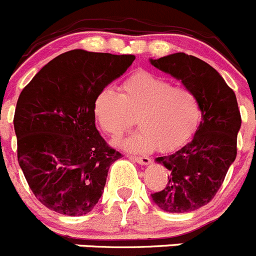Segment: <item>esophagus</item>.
Returning <instances> with one entry per match:
<instances>
[{
  "instance_id": "1",
  "label": "esophagus",
  "mask_w": 256,
  "mask_h": 256,
  "mask_svg": "<svg viewBox=\"0 0 256 256\" xmlns=\"http://www.w3.org/2000/svg\"><path fill=\"white\" fill-rule=\"evenodd\" d=\"M130 160L134 161V162L140 164V165H148L150 162H151V160H150L148 157L146 156H130Z\"/></svg>"
}]
</instances>
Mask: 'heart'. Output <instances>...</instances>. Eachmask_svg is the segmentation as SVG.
Returning a JSON list of instances; mask_svg holds the SVG:
<instances>
[{"instance_id": "obj_1", "label": "heart", "mask_w": 256, "mask_h": 256, "mask_svg": "<svg viewBox=\"0 0 256 256\" xmlns=\"http://www.w3.org/2000/svg\"><path fill=\"white\" fill-rule=\"evenodd\" d=\"M94 116L100 128L114 138L130 130L136 116L140 128L119 144L126 151L148 152L157 146L171 151L194 134L202 104L193 88L140 71L122 82L120 94L102 88L94 100Z\"/></svg>"}]
</instances>
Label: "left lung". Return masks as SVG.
<instances>
[{
	"label": "left lung",
	"mask_w": 256,
	"mask_h": 256,
	"mask_svg": "<svg viewBox=\"0 0 256 256\" xmlns=\"http://www.w3.org/2000/svg\"><path fill=\"white\" fill-rule=\"evenodd\" d=\"M152 66L193 88L202 104V120L193 140L164 157L168 182L152 200L165 212H192L210 203L238 154L241 116L236 95L212 66L185 53H175Z\"/></svg>",
	"instance_id": "left-lung-1"
}]
</instances>
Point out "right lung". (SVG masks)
<instances>
[{
	"instance_id": "1",
	"label": "right lung",
	"mask_w": 256,
	"mask_h": 256,
	"mask_svg": "<svg viewBox=\"0 0 256 256\" xmlns=\"http://www.w3.org/2000/svg\"><path fill=\"white\" fill-rule=\"evenodd\" d=\"M134 60L74 49L52 60L21 91L14 116L18 161L49 210L86 214L102 196L110 165L122 154L96 130L94 100Z\"/></svg>"
}]
</instances>
